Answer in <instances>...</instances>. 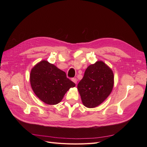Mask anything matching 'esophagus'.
Listing matches in <instances>:
<instances>
[{"mask_svg":"<svg viewBox=\"0 0 147 147\" xmlns=\"http://www.w3.org/2000/svg\"><path fill=\"white\" fill-rule=\"evenodd\" d=\"M72 81L73 82H74L75 84H77V80L76 78H73L72 79Z\"/></svg>","mask_w":147,"mask_h":147,"instance_id":"1","label":"esophagus"}]
</instances>
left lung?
<instances>
[{
	"instance_id": "obj_1",
	"label": "left lung",
	"mask_w": 147,
	"mask_h": 147,
	"mask_svg": "<svg viewBox=\"0 0 147 147\" xmlns=\"http://www.w3.org/2000/svg\"><path fill=\"white\" fill-rule=\"evenodd\" d=\"M113 83L112 70L103 62L88 66L77 86L83 105L88 108L100 105L112 92Z\"/></svg>"
}]
</instances>
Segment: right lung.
I'll list each match as a JSON object with an SVG mask.
<instances>
[{
  "instance_id": "1",
  "label": "right lung",
  "mask_w": 147,
  "mask_h": 147,
  "mask_svg": "<svg viewBox=\"0 0 147 147\" xmlns=\"http://www.w3.org/2000/svg\"><path fill=\"white\" fill-rule=\"evenodd\" d=\"M30 82L35 95L49 105L58 104L65 92L75 86L64 71L47 61H42L32 68Z\"/></svg>"
}]
</instances>
